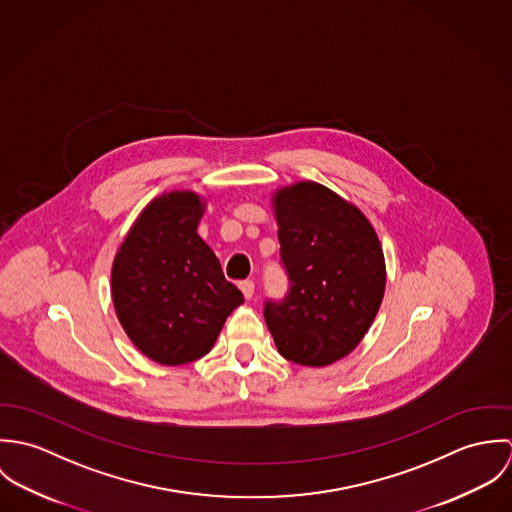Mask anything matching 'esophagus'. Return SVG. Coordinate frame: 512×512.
Wrapping results in <instances>:
<instances>
[{
	"mask_svg": "<svg viewBox=\"0 0 512 512\" xmlns=\"http://www.w3.org/2000/svg\"><path fill=\"white\" fill-rule=\"evenodd\" d=\"M240 292H242L246 299H252V295H254V282H250V280L240 282Z\"/></svg>",
	"mask_w": 512,
	"mask_h": 512,
	"instance_id": "obj_1",
	"label": "esophagus"
}]
</instances>
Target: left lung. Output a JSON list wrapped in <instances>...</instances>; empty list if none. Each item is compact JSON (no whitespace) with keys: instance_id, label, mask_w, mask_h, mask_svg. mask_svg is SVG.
Masks as SVG:
<instances>
[{"instance_id":"1","label":"left lung","mask_w":512,"mask_h":512,"mask_svg":"<svg viewBox=\"0 0 512 512\" xmlns=\"http://www.w3.org/2000/svg\"><path fill=\"white\" fill-rule=\"evenodd\" d=\"M272 209L292 288L282 303H266V325L284 359L333 365L363 341L380 309V240L357 205L315 181L280 187Z\"/></svg>"}]
</instances>
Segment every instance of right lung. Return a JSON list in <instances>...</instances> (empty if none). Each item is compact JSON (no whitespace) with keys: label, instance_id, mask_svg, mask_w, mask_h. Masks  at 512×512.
I'll use <instances>...</instances> for the list:
<instances>
[{"label":"right lung","instance_id":"obj_1","mask_svg":"<svg viewBox=\"0 0 512 512\" xmlns=\"http://www.w3.org/2000/svg\"><path fill=\"white\" fill-rule=\"evenodd\" d=\"M207 199L175 189L149 201L122 240L110 274L120 325L147 359L185 365L205 357L244 303L199 236Z\"/></svg>","mask_w":512,"mask_h":512}]
</instances>
